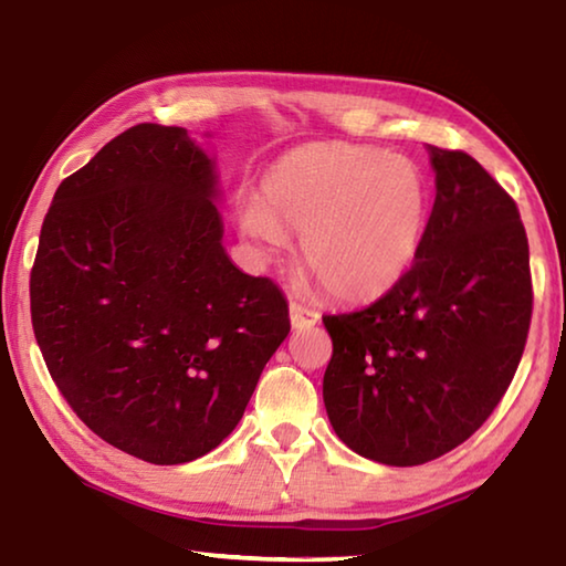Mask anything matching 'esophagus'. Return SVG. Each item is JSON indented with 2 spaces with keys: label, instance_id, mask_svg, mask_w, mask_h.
Wrapping results in <instances>:
<instances>
[{
  "label": "esophagus",
  "instance_id": "esophagus-1",
  "mask_svg": "<svg viewBox=\"0 0 566 566\" xmlns=\"http://www.w3.org/2000/svg\"><path fill=\"white\" fill-rule=\"evenodd\" d=\"M289 311H291L293 328H306V326H313V324H318V321H321L318 311L303 306V303H298V301H291Z\"/></svg>",
  "mask_w": 566,
  "mask_h": 566
}]
</instances>
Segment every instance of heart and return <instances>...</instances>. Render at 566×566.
Wrapping results in <instances>:
<instances>
[{
	"instance_id": "1",
	"label": "heart",
	"mask_w": 566,
	"mask_h": 566,
	"mask_svg": "<svg viewBox=\"0 0 566 566\" xmlns=\"http://www.w3.org/2000/svg\"><path fill=\"white\" fill-rule=\"evenodd\" d=\"M432 210L420 164L377 146L326 142L281 156L260 202L240 210V232L263 255L301 232V260L342 301H371L397 285L420 255Z\"/></svg>"
}]
</instances>
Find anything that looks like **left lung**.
<instances>
[{
	"mask_svg": "<svg viewBox=\"0 0 566 566\" xmlns=\"http://www.w3.org/2000/svg\"><path fill=\"white\" fill-rule=\"evenodd\" d=\"M434 205L420 255L367 308L324 316V405L354 453L422 465L450 453L506 395L532 324L518 207L473 156L428 146Z\"/></svg>",
	"mask_w": 566,
	"mask_h": 566,
	"instance_id": "1",
	"label": "left lung"
}]
</instances>
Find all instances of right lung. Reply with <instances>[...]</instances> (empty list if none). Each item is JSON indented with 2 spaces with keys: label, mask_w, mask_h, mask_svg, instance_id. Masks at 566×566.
<instances>
[{
  "label": "right lung",
  "mask_w": 566,
  "mask_h": 566,
  "mask_svg": "<svg viewBox=\"0 0 566 566\" xmlns=\"http://www.w3.org/2000/svg\"><path fill=\"white\" fill-rule=\"evenodd\" d=\"M217 195L187 128L138 124L63 179L34 255L52 381L98 438L154 465L220 446L291 332L281 289L224 253Z\"/></svg>",
  "instance_id": "obj_1"
}]
</instances>
